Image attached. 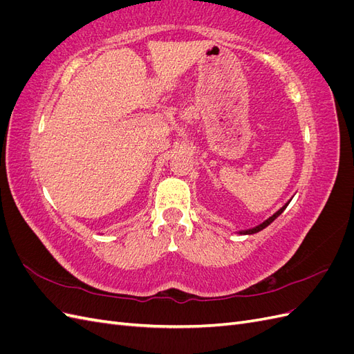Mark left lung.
Masks as SVG:
<instances>
[{
  "mask_svg": "<svg viewBox=\"0 0 354 354\" xmlns=\"http://www.w3.org/2000/svg\"><path fill=\"white\" fill-rule=\"evenodd\" d=\"M289 202H291V199H289V201L285 203V205H283L281 209H277V211L273 214L272 217H269V218H267V220H264L261 224H259V226H255V227H252V229H246V230H239L238 233H239V234H252V233H257V232H260V230L266 229L267 226H269L270 223H273V221H274L277 217L281 216V214L283 212V209L288 207V203H289Z\"/></svg>",
  "mask_w": 354,
  "mask_h": 354,
  "instance_id": "left-lung-1",
  "label": "left lung"
}]
</instances>
